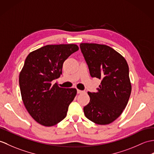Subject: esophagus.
Masks as SVG:
<instances>
[{"mask_svg": "<svg viewBox=\"0 0 154 154\" xmlns=\"http://www.w3.org/2000/svg\"><path fill=\"white\" fill-rule=\"evenodd\" d=\"M84 91H81V90H79V89H77V93L78 94H81V93H83Z\"/></svg>", "mask_w": 154, "mask_h": 154, "instance_id": "1", "label": "esophagus"}]
</instances>
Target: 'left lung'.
<instances>
[{
    "label": "left lung",
    "instance_id": "obj_1",
    "mask_svg": "<svg viewBox=\"0 0 154 154\" xmlns=\"http://www.w3.org/2000/svg\"><path fill=\"white\" fill-rule=\"evenodd\" d=\"M80 48L91 76L101 80L97 92H88L90 102L84 107V113L96 124H109L122 113L131 93L128 63L105 45L81 43Z\"/></svg>",
    "mask_w": 154,
    "mask_h": 154
}]
</instances>
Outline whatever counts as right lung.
I'll return each instance as SVG.
<instances>
[{
    "mask_svg": "<svg viewBox=\"0 0 154 154\" xmlns=\"http://www.w3.org/2000/svg\"><path fill=\"white\" fill-rule=\"evenodd\" d=\"M77 45H48L30 52L20 73L19 84L24 106L39 124L51 127L66 117L77 94L76 88L58 87L52 81L62 73L63 63L77 51Z\"/></svg>",
    "mask_w": 154,
    "mask_h": 154,
    "instance_id": "1",
    "label": "right lung"
}]
</instances>
